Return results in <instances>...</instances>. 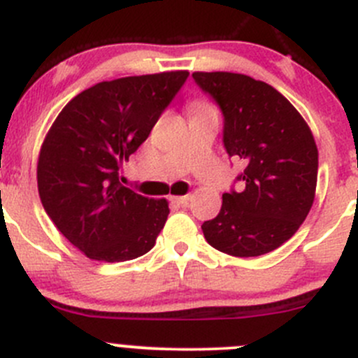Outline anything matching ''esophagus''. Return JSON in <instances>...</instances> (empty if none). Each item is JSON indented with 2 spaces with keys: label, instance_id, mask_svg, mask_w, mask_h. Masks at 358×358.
<instances>
[{
  "label": "esophagus",
  "instance_id": "esophagus-1",
  "mask_svg": "<svg viewBox=\"0 0 358 358\" xmlns=\"http://www.w3.org/2000/svg\"><path fill=\"white\" fill-rule=\"evenodd\" d=\"M190 201V196H180V197H171V202L176 206H187Z\"/></svg>",
  "mask_w": 358,
  "mask_h": 358
}]
</instances>
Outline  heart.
Segmentation results:
<instances>
[{
    "instance_id": "b5f03b06",
    "label": "heart",
    "mask_w": 358,
    "mask_h": 358,
    "mask_svg": "<svg viewBox=\"0 0 358 358\" xmlns=\"http://www.w3.org/2000/svg\"><path fill=\"white\" fill-rule=\"evenodd\" d=\"M192 110H194V114H201V112L213 110V107L208 106V103H204V102H196V103H194Z\"/></svg>"
}]
</instances>
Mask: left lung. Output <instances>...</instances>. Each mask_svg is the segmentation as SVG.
<instances>
[{
    "mask_svg": "<svg viewBox=\"0 0 358 358\" xmlns=\"http://www.w3.org/2000/svg\"><path fill=\"white\" fill-rule=\"evenodd\" d=\"M194 81L223 114V147L241 159L243 189L223 194L216 218L202 223L206 241L249 258L289 241L313 204L319 152L305 119L263 81L234 72H194Z\"/></svg>",
    "mask_w": 358,
    "mask_h": 358,
    "instance_id": "left-lung-1",
    "label": "left lung"
}]
</instances>
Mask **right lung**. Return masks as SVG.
<instances>
[{"mask_svg":"<svg viewBox=\"0 0 358 358\" xmlns=\"http://www.w3.org/2000/svg\"><path fill=\"white\" fill-rule=\"evenodd\" d=\"M189 78L187 71L103 81L71 100L50 128L38 190L57 229L88 258L128 262L156 244L168 201L121 185L119 168Z\"/></svg>","mask_w":358,"mask_h":358,"instance_id":"add662e5","label":"right lung"}]
</instances>
